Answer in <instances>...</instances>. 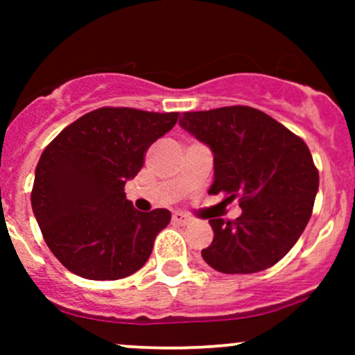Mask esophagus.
<instances>
[{
    "mask_svg": "<svg viewBox=\"0 0 355 355\" xmlns=\"http://www.w3.org/2000/svg\"><path fill=\"white\" fill-rule=\"evenodd\" d=\"M171 220H173V223L177 225H189L192 221V218L185 213H173Z\"/></svg>",
    "mask_w": 355,
    "mask_h": 355,
    "instance_id": "esophagus-1",
    "label": "esophagus"
}]
</instances>
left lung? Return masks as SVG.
Wrapping results in <instances>:
<instances>
[{
  "mask_svg": "<svg viewBox=\"0 0 355 355\" xmlns=\"http://www.w3.org/2000/svg\"><path fill=\"white\" fill-rule=\"evenodd\" d=\"M184 130L214 155L209 194L239 199L234 221L211 218L213 242L202 259L221 273H257L299 241L313 213L320 175L306 142L250 106L187 111Z\"/></svg>",
  "mask_w": 355,
  "mask_h": 355,
  "instance_id": "obj_1",
  "label": "left lung"
}]
</instances>
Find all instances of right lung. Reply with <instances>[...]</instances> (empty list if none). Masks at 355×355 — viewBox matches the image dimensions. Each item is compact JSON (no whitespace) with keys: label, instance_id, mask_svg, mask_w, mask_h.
Listing matches in <instances>:
<instances>
[{"label":"right lung","instance_id":"add662e5","mask_svg":"<svg viewBox=\"0 0 355 355\" xmlns=\"http://www.w3.org/2000/svg\"><path fill=\"white\" fill-rule=\"evenodd\" d=\"M178 113L99 108L63 128L41 155L31 202L46 244L71 273L120 280L149 259L168 209L142 213L123 187Z\"/></svg>","mask_w":355,"mask_h":355}]
</instances>
